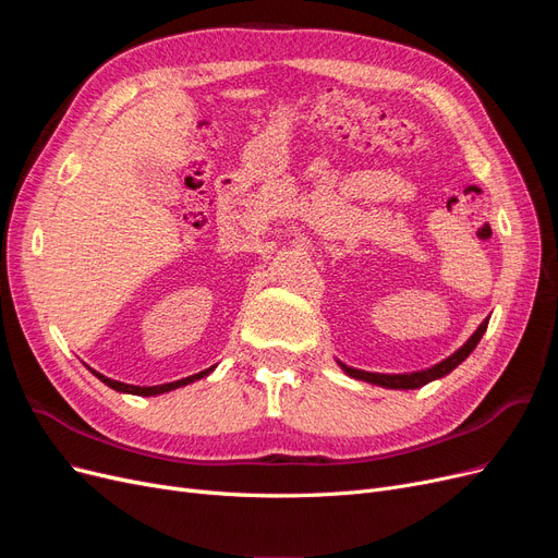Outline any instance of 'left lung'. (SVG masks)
Returning a JSON list of instances; mask_svg holds the SVG:
<instances>
[{
	"label": "left lung",
	"mask_w": 558,
	"mask_h": 558,
	"mask_svg": "<svg viewBox=\"0 0 558 558\" xmlns=\"http://www.w3.org/2000/svg\"><path fill=\"white\" fill-rule=\"evenodd\" d=\"M486 326H488V318L482 320L480 328L468 337V342H465L461 349H456V351L451 353V356H447L445 361L435 363V365H430V367H426V369H416V373L381 375V373H367V369H359V367L344 365L342 361H337V365H340L349 377L367 381V384H377V386H384V388H402V391H408V388H421V386H426V384H430V381H435V379H442L445 375L451 373V369L459 367V365L470 356V353L475 351V347L480 344L482 335L486 332Z\"/></svg>",
	"instance_id": "obj_1"
}]
</instances>
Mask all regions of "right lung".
I'll return each mask as SVG.
<instances>
[{
	"instance_id": "right-lung-1",
	"label": "right lung",
	"mask_w": 558,
	"mask_h": 558,
	"mask_svg": "<svg viewBox=\"0 0 558 558\" xmlns=\"http://www.w3.org/2000/svg\"><path fill=\"white\" fill-rule=\"evenodd\" d=\"M216 369V365H211V367H207V369H202V373H197V375H191V377H185V379H177V381H170V384H158V386H134V384H123V381H116V379H109V377H105V375H99L97 369H90V373L99 379V381H105L109 388H113V391H118V393H132V396H160V393H167V391H174V388H181V386H189V384H193V381H197V379H202V377H207V375H211Z\"/></svg>"
}]
</instances>
